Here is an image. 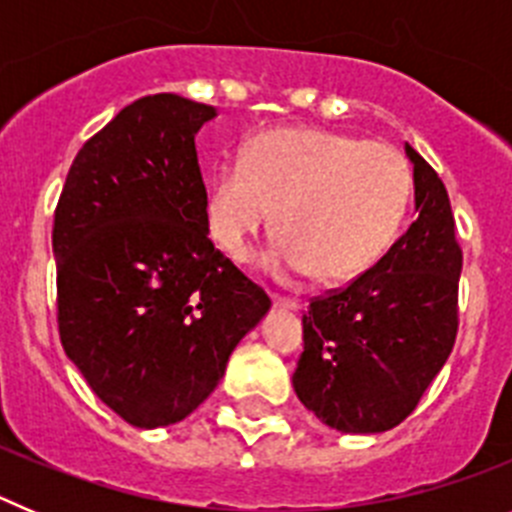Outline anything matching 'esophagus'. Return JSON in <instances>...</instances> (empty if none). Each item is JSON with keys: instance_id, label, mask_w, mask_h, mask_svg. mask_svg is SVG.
Segmentation results:
<instances>
[{"instance_id": "34e87169", "label": "esophagus", "mask_w": 512, "mask_h": 512, "mask_svg": "<svg viewBox=\"0 0 512 512\" xmlns=\"http://www.w3.org/2000/svg\"><path fill=\"white\" fill-rule=\"evenodd\" d=\"M271 300H274V307H282V310H300V302L289 300V297L274 295Z\"/></svg>"}]
</instances>
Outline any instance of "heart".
Instances as JSON below:
<instances>
[{
    "mask_svg": "<svg viewBox=\"0 0 512 512\" xmlns=\"http://www.w3.org/2000/svg\"><path fill=\"white\" fill-rule=\"evenodd\" d=\"M410 187L408 158L392 143L279 128L256 135L241 166L212 171L207 225L220 251L243 261L274 212V233L282 238L271 256L274 269L348 282L387 251L408 210Z\"/></svg>",
    "mask_w": 512,
    "mask_h": 512,
    "instance_id": "1",
    "label": "heart"
}]
</instances>
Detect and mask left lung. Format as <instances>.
Wrapping results in <instances>:
<instances>
[{
	"label": "left lung",
	"mask_w": 512,
	"mask_h": 512,
	"mask_svg": "<svg viewBox=\"0 0 512 512\" xmlns=\"http://www.w3.org/2000/svg\"><path fill=\"white\" fill-rule=\"evenodd\" d=\"M415 217L395 246L341 289L312 297L292 384L343 433H382L418 408L459 330L461 246L449 192L415 148Z\"/></svg>",
	"instance_id": "obj_1"
}]
</instances>
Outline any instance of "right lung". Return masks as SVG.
<instances>
[{"mask_svg": "<svg viewBox=\"0 0 512 512\" xmlns=\"http://www.w3.org/2000/svg\"><path fill=\"white\" fill-rule=\"evenodd\" d=\"M215 107L151 94L81 146L53 215L58 336L135 428L187 418L269 295L207 238L194 135Z\"/></svg>", "mask_w": 512, "mask_h": 512, "instance_id": "obj_1", "label": "right lung"}]
</instances>
